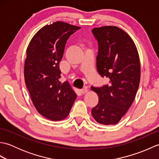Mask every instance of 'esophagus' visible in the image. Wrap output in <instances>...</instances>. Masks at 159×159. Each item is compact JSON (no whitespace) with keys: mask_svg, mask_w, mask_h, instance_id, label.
Returning <instances> with one entry per match:
<instances>
[{"mask_svg":"<svg viewBox=\"0 0 159 159\" xmlns=\"http://www.w3.org/2000/svg\"><path fill=\"white\" fill-rule=\"evenodd\" d=\"M87 92H88V90H87V88H83L82 89H80V92H81L83 94L86 93Z\"/></svg>","mask_w":159,"mask_h":159,"instance_id":"1","label":"esophagus"}]
</instances>
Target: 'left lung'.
I'll use <instances>...</instances> for the list:
<instances>
[{"label":"left lung","mask_w":159,"mask_h":159,"mask_svg":"<svg viewBox=\"0 0 159 159\" xmlns=\"http://www.w3.org/2000/svg\"><path fill=\"white\" fill-rule=\"evenodd\" d=\"M92 31L98 43V72L110 79L109 85L91 87L99 98L92 114L98 123L116 124L130 107L139 88V54L133 40L117 26H102Z\"/></svg>","instance_id":"1"}]
</instances>
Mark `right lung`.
I'll return each instance as SVG.
<instances>
[{"instance_id": "obj_1", "label": "right lung", "mask_w": 159, "mask_h": 159, "mask_svg": "<svg viewBox=\"0 0 159 159\" xmlns=\"http://www.w3.org/2000/svg\"><path fill=\"white\" fill-rule=\"evenodd\" d=\"M80 26L56 22L40 29L26 49L25 80L36 110L52 121L68 116L76 94L67 81H59V62L70 36Z\"/></svg>"}]
</instances>
